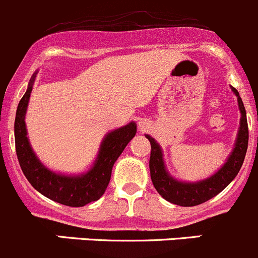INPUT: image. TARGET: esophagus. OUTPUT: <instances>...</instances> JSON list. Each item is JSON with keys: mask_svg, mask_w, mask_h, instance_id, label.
<instances>
[{"mask_svg": "<svg viewBox=\"0 0 258 258\" xmlns=\"http://www.w3.org/2000/svg\"><path fill=\"white\" fill-rule=\"evenodd\" d=\"M139 129L142 130V132H145V130L149 129V123H148L147 120H144V119H143V120L139 121Z\"/></svg>", "mask_w": 258, "mask_h": 258, "instance_id": "esophagus-1", "label": "esophagus"}]
</instances>
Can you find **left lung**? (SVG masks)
<instances>
[{"label":"left lung","mask_w":258,"mask_h":258,"mask_svg":"<svg viewBox=\"0 0 258 258\" xmlns=\"http://www.w3.org/2000/svg\"><path fill=\"white\" fill-rule=\"evenodd\" d=\"M231 90L237 96L238 109L241 111L238 132H237L233 149L229 153L228 158L223 163V165L211 177L197 180V182L175 179L167 170L160 145L154 138L150 137L149 134H145V138H148L152 145L149 160L150 178L157 192L168 202L182 206V207H192V206L207 202L208 200L221 193L238 174L243 164L244 157H246L247 147H248V125H247L246 110H244L241 96L233 86H231Z\"/></svg>","instance_id":"8db88e82"}]
</instances>
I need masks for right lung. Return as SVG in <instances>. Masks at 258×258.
<instances>
[{"instance_id":"1","label":"right lung","mask_w":258,"mask_h":258,"mask_svg":"<svg viewBox=\"0 0 258 258\" xmlns=\"http://www.w3.org/2000/svg\"><path fill=\"white\" fill-rule=\"evenodd\" d=\"M36 75L37 71L30 79L26 93L17 106L15 119V143L19 163L27 180L42 196L61 205L83 207L88 203L98 201L105 193L106 187L110 182L114 163L134 138L137 124L130 121L121 128L109 132L101 140L93 165L86 172L79 174L53 172L43 164L32 149L25 123L30 95Z\"/></svg>"}]
</instances>
